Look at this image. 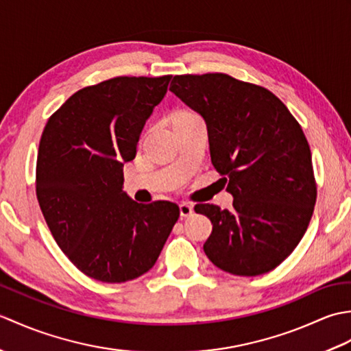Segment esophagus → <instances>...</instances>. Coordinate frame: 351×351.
<instances>
[{
  "label": "esophagus",
  "mask_w": 351,
  "mask_h": 351,
  "mask_svg": "<svg viewBox=\"0 0 351 351\" xmlns=\"http://www.w3.org/2000/svg\"><path fill=\"white\" fill-rule=\"evenodd\" d=\"M180 213H181V217H190L193 214V206L187 202H182L180 205Z\"/></svg>",
  "instance_id": "1"
}]
</instances>
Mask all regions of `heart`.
I'll return each mask as SVG.
<instances>
[{"label": "heart", "instance_id": "b5f03b06", "mask_svg": "<svg viewBox=\"0 0 351 351\" xmlns=\"http://www.w3.org/2000/svg\"><path fill=\"white\" fill-rule=\"evenodd\" d=\"M185 114H195V113H191V111H181V113H178L176 116H185Z\"/></svg>", "mask_w": 351, "mask_h": 351}]
</instances>
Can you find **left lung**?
<instances>
[{"label":"left lung","mask_w":351,"mask_h":351,"mask_svg":"<svg viewBox=\"0 0 351 351\" xmlns=\"http://www.w3.org/2000/svg\"><path fill=\"white\" fill-rule=\"evenodd\" d=\"M170 90L205 119L211 162L234 196L230 211L195 206L213 223L206 256L230 274L271 271L300 243L317 200L300 123L265 87L228 73L175 75Z\"/></svg>","instance_id":"8db88e82"}]
</instances>
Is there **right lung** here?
<instances>
[{"mask_svg":"<svg viewBox=\"0 0 351 351\" xmlns=\"http://www.w3.org/2000/svg\"><path fill=\"white\" fill-rule=\"evenodd\" d=\"M171 75L116 77L73 93L45 125L36 196L58 247L80 271L122 283L151 270L180 219L167 200L137 204L122 191L123 162Z\"/></svg>","mask_w":351,"mask_h":351,"instance_id":"1","label":"right lung"}]
</instances>
